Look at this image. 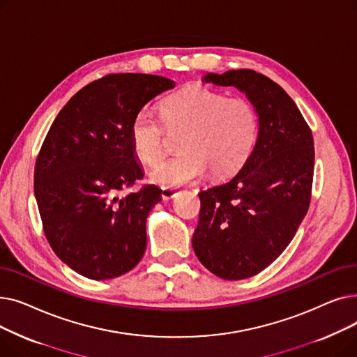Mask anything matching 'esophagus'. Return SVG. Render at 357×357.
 I'll return each mask as SVG.
<instances>
[{"label":"esophagus","instance_id":"esophagus-1","mask_svg":"<svg viewBox=\"0 0 357 357\" xmlns=\"http://www.w3.org/2000/svg\"><path fill=\"white\" fill-rule=\"evenodd\" d=\"M175 194H176V188H172V186H163L162 188V198L165 201L172 199L175 197Z\"/></svg>","mask_w":357,"mask_h":357}]
</instances>
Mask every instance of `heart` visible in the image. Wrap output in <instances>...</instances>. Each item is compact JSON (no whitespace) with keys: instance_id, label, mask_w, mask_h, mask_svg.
<instances>
[{"instance_id":"1","label":"heart","mask_w":357,"mask_h":357,"mask_svg":"<svg viewBox=\"0 0 357 357\" xmlns=\"http://www.w3.org/2000/svg\"><path fill=\"white\" fill-rule=\"evenodd\" d=\"M159 119L143 108L130 123V140L139 160L153 166L166 153L165 128L182 133L179 153L158 165L150 179L166 186L194 182L208 171L227 178L246 163L257 140L255 105L241 97L227 98L202 85H190L159 102Z\"/></svg>"}]
</instances>
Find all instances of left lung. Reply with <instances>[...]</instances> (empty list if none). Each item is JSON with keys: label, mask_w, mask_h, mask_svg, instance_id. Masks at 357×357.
I'll return each mask as SVG.
<instances>
[{"label": "left lung", "mask_w": 357, "mask_h": 357, "mask_svg": "<svg viewBox=\"0 0 357 357\" xmlns=\"http://www.w3.org/2000/svg\"><path fill=\"white\" fill-rule=\"evenodd\" d=\"M204 81L246 92L259 119L256 144L227 183L199 192L192 248L221 279L260 273L280 256L304 220L312 190L314 140L294 100L253 69L208 73Z\"/></svg>", "instance_id": "left-lung-1"}]
</instances>
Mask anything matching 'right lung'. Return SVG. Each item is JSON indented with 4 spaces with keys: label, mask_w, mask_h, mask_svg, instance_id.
<instances>
[{
    "label": "right lung",
    "mask_w": 357,
    "mask_h": 357,
    "mask_svg": "<svg viewBox=\"0 0 357 357\" xmlns=\"http://www.w3.org/2000/svg\"><path fill=\"white\" fill-rule=\"evenodd\" d=\"M175 82L147 73H109L79 89L52 123L34 165L43 231L63 264L102 280L133 269L146 250L156 185L119 197L143 179L130 140L137 111Z\"/></svg>",
    "instance_id": "add662e5"
}]
</instances>
